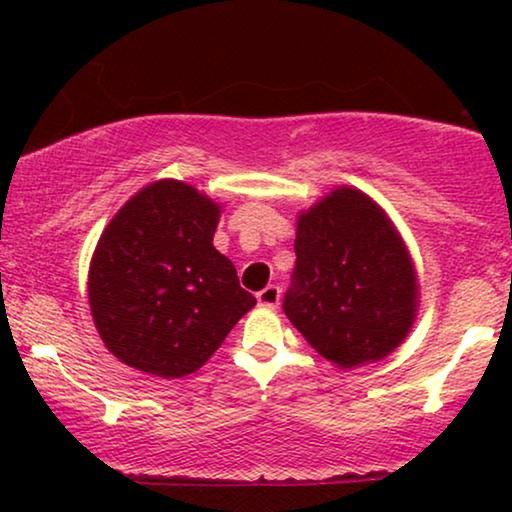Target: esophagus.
<instances>
[{
	"instance_id": "obj_1",
	"label": "esophagus",
	"mask_w": 512,
	"mask_h": 512,
	"mask_svg": "<svg viewBox=\"0 0 512 512\" xmlns=\"http://www.w3.org/2000/svg\"><path fill=\"white\" fill-rule=\"evenodd\" d=\"M279 298H282V291H279V286H275V284L265 286V289L258 291V296H256L258 305L268 307V310H275V307L279 305Z\"/></svg>"
}]
</instances>
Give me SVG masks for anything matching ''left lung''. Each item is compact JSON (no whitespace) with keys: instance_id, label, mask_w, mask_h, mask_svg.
<instances>
[{"instance_id":"obj_1","label":"left lung","mask_w":512,"mask_h":512,"mask_svg":"<svg viewBox=\"0 0 512 512\" xmlns=\"http://www.w3.org/2000/svg\"><path fill=\"white\" fill-rule=\"evenodd\" d=\"M293 249L284 314L333 366L380 361L408 338L419 307L415 263L373 198L333 188L300 212Z\"/></svg>"}]
</instances>
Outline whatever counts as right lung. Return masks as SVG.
<instances>
[{
	"instance_id": "obj_1",
	"label": "right lung",
	"mask_w": 512,
	"mask_h": 512,
	"mask_svg": "<svg viewBox=\"0 0 512 512\" xmlns=\"http://www.w3.org/2000/svg\"><path fill=\"white\" fill-rule=\"evenodd\" d=\"M221 205L177 179L137 191L102 230L88 303L116 359L142 373L191 375L256 305L214 249Z\"/></svg>"
}]
</instances>
